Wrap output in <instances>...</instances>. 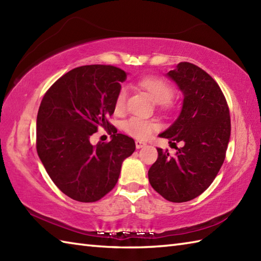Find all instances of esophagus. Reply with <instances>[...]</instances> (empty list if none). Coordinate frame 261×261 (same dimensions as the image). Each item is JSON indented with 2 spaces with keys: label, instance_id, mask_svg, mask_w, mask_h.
<instances>
[{
  "label": "esophagus",
  "instance_id": "34e87169",
  "mask_svg": "<svg viewBox=\"0 0 261 261\" xmlns=\"http://www.w3.org/2000/svg\"><path fill=\"white\" fill-rule=\"evenodd\" d=\"M146 146H147L146 142L140 141V140H137L136 141V148L137 149H140V148H143V147H146Z\"/></svg>",
  "mask_w": 261,
  "mask_h": 261
}]
</instances>
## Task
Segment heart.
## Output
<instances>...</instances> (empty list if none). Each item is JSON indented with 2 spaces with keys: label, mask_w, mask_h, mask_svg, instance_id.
I'll use <instances>...</instances> for the list:
<instances>
[{
  "label": "heart",
  "mask_w": 261,
  "mask_h": 261,
  "mask_svg": "<svg viewBox=\"0 0 261 261\" xmlns=\"http://www.w3.org/2000/svg\"><path fill=\"white\" fill-rule=\"evenodd\" d=\"M139 84L157 104H166L173 97V88L170 87L167 82L159 79V77H146L139 82ZM126 95V87H121L114 103L116 112H121L124 109ZM157 127L158 124L154 122L137 118V116L127 119L123 123V129L126 134L138 138V139H147Z\"/></svg>",
  "instance_id": "obj_1"
}]
</instances>
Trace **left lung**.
Wrapping results in <instances>:
<instances>
[{"instance_id":"left-lung-1","label":"left lung","mask_w":261,"mask_h":261,"mask_svg":"<svg viewBox=\"0 0 261 261\" xmlns=\"http://www.w3.org/2000/svg\"><path fill=\"white\" fill-rule=\"evenodd\" d=\"M166 76L181 92L182 104L177 119L159 137L182 147H176L173 157L157 148L158 159L148 178L164 198L181 203L201 195L218 175L230 140V113L220 86L197 66L179 63Z\"/></svg>"}]
</instances>
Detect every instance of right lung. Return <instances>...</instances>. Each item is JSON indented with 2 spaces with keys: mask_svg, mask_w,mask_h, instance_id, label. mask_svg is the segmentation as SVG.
I'll list each match as a JSON object with an SVG mask.
<instances>
[{
  "mask_svg": "<svg viewBox=\"0 0 261 261\" xmlns=\"http://www.w3.org/2000/svg\"><path fill=\"white\" fill-rule=\"evenodd\" d=\"M126 73L114 66H81L60 77L43 96L37 115V152L60 191L92 203L112 190L123 160L136 150L132 138L118 134L108 118ZM101 126L111 141L93 146L90 136Z\"/></svg>",
  "mask_w": 261,
  "mask_h": 261,
  "instance_id": "add662e5",
  "label": "right lung"
}]
</instances>
